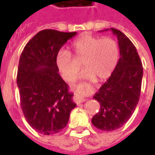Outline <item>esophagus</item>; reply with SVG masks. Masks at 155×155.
<instances>
[{
  "label": "esophagus",
  "mask_w": 155,
  "mask_h": 155,
  "mask_svg": "<svg viewBox=\"0 0 155 155\" xmlns=\"http://www.w3.org/2000/svg\"><path fill=\"white\" fill-rule=\"evenodd\" d=\"M74 101H75V102H76L77 104H81V103H83V102H84V101H86V99H85L83 95H81V94H75Z\"/></svg>",
  "instance_id": "34e87169"
}]
</instances>
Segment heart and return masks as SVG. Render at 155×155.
I'll return each mask as SVG.
<instances>
[{"instance_id":"obj_1","label":"heart","mask_w":155,"mask_h":155,"mask_svg":"<svg viewBox=\"0 0 155 155\" xmlns=\"http://www.w3.org/2000/svg\"><path fill=\"white\" fill-rule=\"evenodd\" d=\"M74 57L82 61L85 67L79 75L80 79L102 81L108 78L116 65L119 48L117 42L110 37L81 35L71 45ZM55 63L58 70L66 81H71L81 69V64L65 50L57 53Z\"/></svg>"}]
</instances>
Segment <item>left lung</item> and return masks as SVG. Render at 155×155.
Returning <instances> with one entry per match:
<instances>
[{"mask_svg":"<svg viewBox=\"0 0 155 155\" xmlns=\"http://www.w3.org/2000/svg\"><path fill=\"white\" fill-rule=\"evenodd\" d=\"M110 30L118 39L120 59L93 97L100 103L101 110L91 120L94 126L104 131L117 130L130 120L140 100L143 78L142 62L135 46L123 32Z\"/></svg>","mask_w":155,"mask_h":155,"instance_id":"1","label":"left lung"}]
</instances>
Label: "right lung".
<instances>
[{
	"label": "right lung",
	"mask_w": 155,
	"mask_h": 155,
	"mask_svg": "<svg viewBox=\"0 0 155 155\" xmlns=\"http://www.w3.org/2000/svg\"><path fill=\"white\" fill-rule=\"evenodd\" d=\"M76 34L43 30L29 41L21 54L16 77L21 106L29 124L42 134L62 131L76 106L55 63L61 48Z\"/></svg>",
	"instance_id": "1"
}]
</instances>
